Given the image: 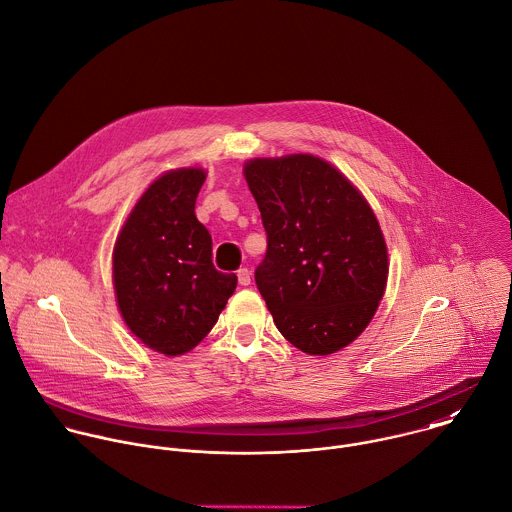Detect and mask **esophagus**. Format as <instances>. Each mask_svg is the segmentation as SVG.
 <instances>
[{
  "instance_id": "34e87169",
  "label": "esophagus",
  "mask_w": 512,
  "mask_h": 512,
  "mask_svg": "<svg viewBox=\"0 0 512 512\" xmlns=\"http://www.w3.org/2000/svg\"><path fill=\"white\" fill-rule=\"evenodd\" d=\"M236 276H238L240 286H250V270H248V268H240V270L236 272Z\"/></svg>"
}]
</instances>
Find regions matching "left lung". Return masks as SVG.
Returning <instances> with one entry per match:
<instances>
[{
    "mask_svg": "<svg viewBox=\"0 0 512 512\" xmlns=\"http://www.w3.org/2000/svg\"><path fill=\"white\" fill-rule=\"evenodd\" d=\"M244 176L268 238L254 278L276 328L310 355L338 351L367 328L385 292L387 246L373 210L312 155L254 159Z\"/></svg>",
    "mask_w": 512,
    "mask_h": 512,
    "instance_id": "8db88e82",
    "label": "left lung"
}]
</instances>
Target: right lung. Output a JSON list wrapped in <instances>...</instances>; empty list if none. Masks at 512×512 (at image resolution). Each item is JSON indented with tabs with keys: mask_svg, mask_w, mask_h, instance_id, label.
Wrapping results in <instances>:
<instances>
[{
	"mask_svg": "<svg viewBox=\"0 0 512 512\" xmlns=\"http://www.w3.org/2000/svg\"><path fill=\"white\" fill-rule=\"evenodd\" d=\"M204 178L200 169L157 178L129 214L113 252L125 324L165 355H182L204 340L238 282L214 268L210 232L194 214Z\"/></svg>",
	"mask_w": 512,
	"mask_h": 512,
	"instance_id": "right-lung-1",
	"label": "right lung"
}]
</instances>
